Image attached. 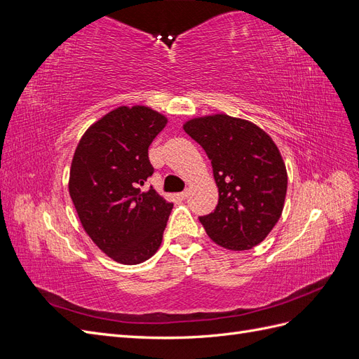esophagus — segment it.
Wrapping results in <instances>:
<instances>
[{"label": "esophagus", "instance_id": "34e87169", "mask_svg": "<svg viewBox=\"0 0 359 359\" xmlns=\"http://www.w3.org/2000/svg\"><path fill=\"white\" fill-rule=\"evenodd\" d=\"M189 194H190V193H189V190H184V191H181V193H180V198H181L182 201H186V199L189 198Z\"/></svg>", "mask_w": 359, "mask_h": 359}]
</instances>
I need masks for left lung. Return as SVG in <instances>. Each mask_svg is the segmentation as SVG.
I'll use <instances>...</instances> for the list:
<instances>
[{
	"label": "left lung",
	"instance_id": "obj_1",
	"mask_svg": "<svg viewBox=\"0 0 359 359\" xmlns=\"http://www.w3.org/2000/svg\"><path fill=\"white\" fill-rule=\"evenodd\" d=\"M184 132L205 149L219 187L214 212L199 217L211 240L243 252L262 243L285 206L287 172L274 140L247 119L193 118Z\"/></svg>",
	"mask_w": 359,
	"mask_h": 359
}]
</instances>
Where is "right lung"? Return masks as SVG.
Instances as JSON below:
<instances>
[{
  "label": "right lung",
  "mask_w": 359,
  "mask_h": 359,
  "mask_svg": "<svg viewBox=\"0 0 359 359\" xmlns=\"http://www.w3.org/2000/svg\"><path fill=\"white\" fill-rule=\"evenodd\" d=\"M168 118L147 106H119L94 123L76 147L69 193L85 232L119 264L153 256L173 203L149 187L148 148Z\"/></svg>",
  "instance_id": "1"
}]
</instances>
